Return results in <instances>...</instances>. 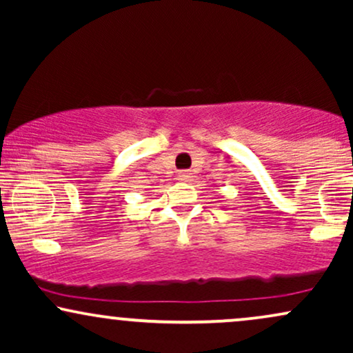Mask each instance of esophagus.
I'll return each mask as SVG.
<instances>
[{
    "mask_svg": "<svg viewBox=\"0 0 353 353\" xmlns=\"http://www.w3.org/2000/svg\"><path fill=\"white\" fill-rule=\"evenodd\" d=\"M177 179L184 181V182L192 181V172H190V171H179V174H177Z\"/></svg>",
    "mask_w": 353,
    "mask_h": 353,
    "instance_id": "esophagus-1",
    "label": "esophagus"
}]
</instances>
